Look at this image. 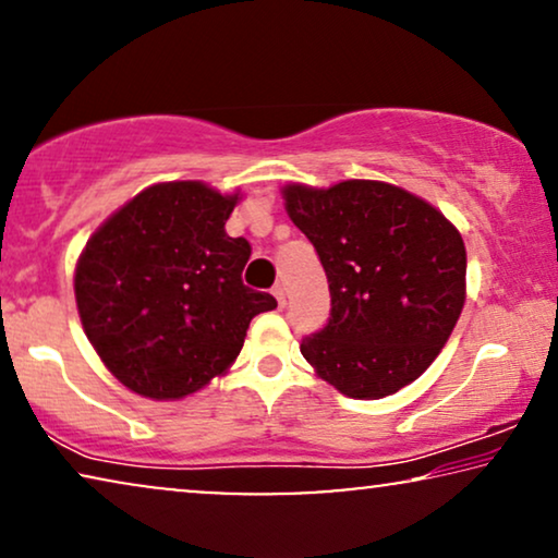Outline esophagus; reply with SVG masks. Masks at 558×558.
I'll use <instances>...</instances> for the list:
<instances>
[{
	"mask_svg": "<svg viewBox=\"0 0 558 558\" xmlns=\"http://www.w3.org/2000/svg\"><path fill=\"white\" fill-rule=\"evenodd\" d=\"M271 294H274V296H277L279 307H284V304H287V292H284V287H281V284H277V287H274V289H271Z\"/></svg>",
	"mask_w": 558,
	"mask_h": 558,
	"instance_id": "1",
	"label": "esophagus"
}]
</instances>
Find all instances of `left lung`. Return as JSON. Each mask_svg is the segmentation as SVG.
<instances>
[{
    "instance_id": "8db88e82",
    "label": "left lung",
    "mask_w": 558,
    "mask_h": 558,
    "mask_svg": "<svg viewBox=\"0 0 558 558\" xmlns=\"http://www.w3.org/2000/svg\"><path fill=\"white\" fill-rule=\"evenodd\" d=\"M330 284V317L302 340L317 376L350 399H384L429 368L464 304L462 235L437 208L376 180L284 187Z\"/></svg>"
}]
</instances>
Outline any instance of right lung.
I'll list each match as a JSON object with an SVG mask.
<instances>
[{"instance_id": "right-lung-1", "label": "right lung", "mask_w": 558, "mask_h": 558, "mask_svg": "<svg viewBox=\"0 0 558 558\" xmlns=\"http://www.w3.org/2000/svg\"><path fill=\"white\" fill-rule=\"evenodd\" d=\"M235 201L203 182H162L86 243L75 266L83 330L134 393H195L235 361L251 319L277 307L241 279L251 243L226 233Z\"/></svg>"}]
</instances>
